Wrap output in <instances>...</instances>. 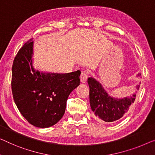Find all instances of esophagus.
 <instances>
[{
    "label": "esophagus",
    "mask_w": 155,
    "mask_h": 155,
    "mask_svg": "<svg viewBox=\"0 0 155 155\" xmlns=\"http://www.w3.org/2000/svg\"><path fill=\"white\" fill-rule=\"evenodd\" d=\"M80 78H81V81L82 83L86 82L87 78V72L86 71H82L81 74Z\"/></svg>",
    "instance_id": "esophagus-1"
}]
</instances>
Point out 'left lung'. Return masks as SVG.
Returning <instances> with one entry per match:
<instances>
[{
    "mask_svg": "<svg viewBox=\"0 0 155 155\" xmlns=\"http://www.w3.org/2000/svg\"><path fill=\"white\" fill-rule=\"evenodd\" d=\"M140 74H138L139 77ZM90 87V104L94 116L98 120L114 122L117 120L128 111L136 99V94L129 97L114 98L108 95L102 85L93 78H88ZM139 88V85H137Z\"/></svg>",
    "mask_w": 155,
    "mask_h": 155,
    "instance_id": "8db88e82",
    "label": "left lung"
}]
</instances>
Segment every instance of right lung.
Listing matches in <instances>:
<instances>
[{
	"instance_id": "obj_1",
	"label": "right lung",
	"mask_w": 155,
	"mask_h": 155,
	"mask_svg": "<svg viewBox=\"0 0 155 155\" xmlns=\"http://www.w3.org/2000/svg\"><path fill=\"white\" fill-rule=\"evenodd\" d=\"M33 38L25 43L14 60L12 91L18 109L33 126L54 125L65 111L71 92L80 84L81 71L43 73L33 67Z\"/></svg>"
}]
</instances>
